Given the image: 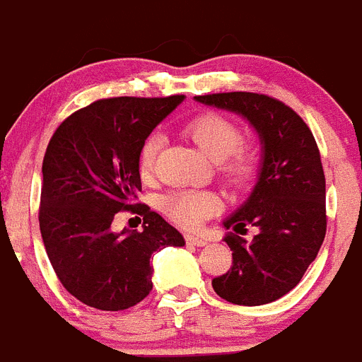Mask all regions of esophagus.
<instances>
[{
	"label": "esophagus",
	"instance_id": "1",
	"mask_svg": "<svg viewBox=\"0 0 362 362\" xmlns=\"http://www.w3.org/2000/svg\"><path fill=\"white\" fill-rule=\"evenodd\" d=\"M185 240H187V244H190V246H197V247L206 246V238L197 237V235H187Z\"/></svg>",
	"mask_w": 362,
	"mask_h": 362
}]
</instances>
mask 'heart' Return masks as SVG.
Here are the masks:
<instances>
[{
    "instance_id": "heart-1",
    "label": "heart",
    "mask_w": 362,
    "mask_h": 362,
    "mask_svg": "<svg viewBox=\"0 0 362 362\" xmlns=\"http://www.w3.org/2000/svg\"><path fill=\"white\" fill-rule=\"evenodd\" d=\"M187 134L201 151L217 161L218 174L230 185H244L257 170L258 151L251 141L242 140V132L235 122L218 112H203L192 118L185 127ZM161 147L159 132L151 134L141 141L138 151V170L144 177L154 172L156 158ZM217 199L206 192L175 190L161 199L165 214L179 224L192 230L217 210Z\"/></svg>"
}]
</instances>
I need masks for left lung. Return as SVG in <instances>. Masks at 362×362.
<instances>
[{
	"label": "left lung",
	"instance_id": "8db88e82",
	"mask_svg": "<svg viewBox=\"0 0 362 362\" xmlns=\"http://www.w3.org/2000/svg\"><path fill=\"white\" fill-rule=\"evenodd\" d=\"M195 100L242 115L262 141L257 187L224 222L226 230L235 231L224 238L233 251V264L211 285L230 303H271L300 284L327 233L320 148L301 116L273 97L231 91L201 95ZM247 226L257 228L250 245L238 237L247 233Z\"/></svg>",
	"mask_w": 362,
	"mask_h": 362
}]
</instances>
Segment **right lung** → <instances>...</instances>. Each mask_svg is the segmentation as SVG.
Masks as SVG:
<instances>
[{"mask_svg":"<svg viewBox=\"0 0 362 362\" xmlns=\"http://www.w3.org/2000/svg\"><path fill=\"white\" fill-rule=\"evenodd\" d=\"M183 98H102L69 115L46 147L42 242L59 281L88 307L125 310L140 303L152 291V255L185 246L161 215L136 203L141 141ZM120 211L140 214L144 230L116 234L112 221Z\"/></svg>","mask_w":362,"mask_h":362,"instance_id":"right-lung-1","label":"right lung"}]
</instances>
